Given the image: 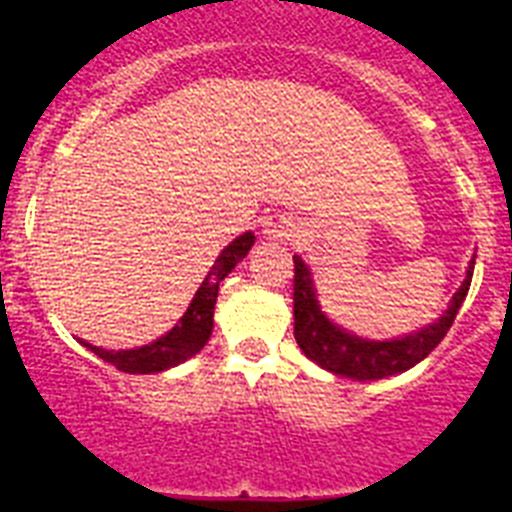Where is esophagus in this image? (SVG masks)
Masks as SVG:
<instances>
[{"instance_id":"1","label":"esophagus","mask_w":512,"mask_h":512,"mask_svg":"<svg viewBox=\"0 0 512 512\" xmlns=\"http://www.w3.org/2000/svg\"><path fill=\"white\" fill-rule=\"evenodd\" d=\"M266 233L274 235V238H282V235H287V230H284L282 223H266Z\"/></svg>"}]
</instances>
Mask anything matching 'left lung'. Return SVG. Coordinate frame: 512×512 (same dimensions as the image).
<instances>
[{"instance_id":"8db88e82","label":"left lung","mask_w":512,"mask_h":512,"mask_svg":"<svg viewBox=\"0 0 512 512\" xmlns=\"http://www.w3.org/2000/svg\"><path fill=\"white\" fill-rule=\"evenodd\" d=\"M474 274V259L469 261L467 279L461 282L459 292L451 300L449 310L443 312L436 323L428 328H420L405 338H395V341H369V338H359L354 333H348L341 325L330 323L325 318V312L320 310L318 295H315V284H312V274L307 269L305 261L295 256V338L297 346L302 348V354L318 366L328 369L341 377L359 379H382L392 377V374L408 372L410 366L423 361L431 354L433 348L443 341V336L449 333L451 323H454L456 312H459L461 302L467 297L469 284H472Z\"/></svg>"}]
</instances>
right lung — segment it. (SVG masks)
<instances>
[{"label":"right lung","instance_id":"1","mask_svg":"<svg viewBox=\"0 0 512 512\" xmlns=\"http://www.w3.org/2000/svg\"><path fill=\"white\" fill-rule=\"evenodd\" d=\"M253 241H256V235L243 233L238 235L228 248H223V253H220L215 264H212L205 282L197 289L194 300L189 302L187 312H184L182 318H179V323H176L166 336L156 338V341L148 343V346L130 348V351H107V348L92 346V343L87 341L79 343L81 346H87L92 354L99 356V359H104L107 364L117 366L120 372L128 374L166 372L171 366L192 359V356L200 354L202 348H205V343L210 341L212 315H215L220 282L235 269L238 261L246 259V253L251 251Z\"/></svg>","mask_w":512,"mask_h":512}]
</instances>
